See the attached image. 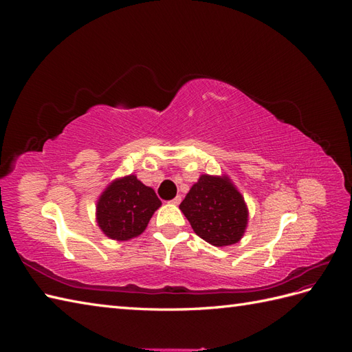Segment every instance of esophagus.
I'll return each instance as SVG.
<instances>
[{
    "label": "esophagus",
    "instance_id": "obj_1",
    "mask_svg": "<svg viewBox=\"0 0 352 352\" xmlns=\"http://www.w3.org/2000/svg\"><path fill=\"white\" fill-rule=\"evenodd\" d=\"M180 201H182V198H180V195H177L176 198H173V199L170 201V202H172V204H175V206H179V204H180Z\"/></svg>",
    "mask_w": 352,
    "mask_h": 352
}]
</instances>
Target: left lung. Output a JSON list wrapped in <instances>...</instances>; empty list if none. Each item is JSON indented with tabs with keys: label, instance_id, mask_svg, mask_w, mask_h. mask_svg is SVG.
<instances>
[{
	"label": "left lung",
	"instance_id": "left-lung-1",
	"mask_svg": "<svg viewBox=\"0 0 352 352\" xmlns=\"http://www.w3.org/2000/svg\"><path fill=\"white\" fill-rule=\"evenodd\" d=\"M179 208L197 235L214 247L239 242L247 230V202L228 175H201Z\"/></svg>",
	"mask_w": 352,
	"mask_h": 352
}]
</instances>
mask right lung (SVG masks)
Here are the masks:
<instances>
[{
	"instance_id": "obj_1",
	"label": "right lung",
	"mask_w": 352,
	"mask_h": 352,
	"mask_svg": "<svg viewBox=\"0 0 352 352\" xmlns=\"http://www.w3.org/2000/svg\"><path fill=\"white\" fill-rule=\"evenodd\" d=\"M162 207L154 189L135 175L114 179L97 201L98 228L113 241H129L146 229L150 219Z\"/></svg>"
}]
</instances>
